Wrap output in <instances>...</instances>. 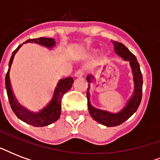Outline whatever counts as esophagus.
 Returning a JSON list of instances; mask_svg holds the SVG:
<instances>
[{"label":"esophagus","mask_w":160,"mask_h":160,"mask_svg":"<svg viewBox=\"0 0 160 160\" xmlns=\"http://www.w3.org/2000/svg\"><path fill=\"white\" fill-rule=\"evenodd\" d=\"M83 74H84V72H83L82 70H77L76 72L75 73V75H74V76L75 77H81L83 75Z\"/></svg>","instance_id":"34e87169"}]
</instances>
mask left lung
I'll use <instances>...</instances> for the list:
<instances>
[{
    "mask_svg": "<svg viewBox=\"0 0 160 160\" xmlns=\"http://www.w3.org/2000/svg\"><path fill=\"white\" fill-rule=\"evenodd\" d=\"M112 43L114 45V51L117 55L120 56L124 60L129 61L130 67L132 70L133 78H134V89L133 95L129 100H127L125 106L117 113H111V112L102 110L95 108L91 105L90 101V83L93 82V79L95 80V77L93 75H88L86 80L89 82L87 89V100H88V109L90 115L93 119L96 120L98 123L105 125L107 127L117 126L126 121L129 117H131L134 114L139 108L142 99V90H143V76L140 71L139 62L137 61L136 57L134 55L129 51V49L122 43H119L118 41H113Z\"/></svg>",
    "mask_w": 160,
    "mask_h": 160,
    "instance_id": "1",
    "label": "left lung"
}]
</instances>
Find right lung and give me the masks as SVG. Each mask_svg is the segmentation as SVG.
Returning <instances> with one entry per match:
<instances>
[{"instance_id": "add662e5", "label": "right lung", "mask_w": 160, "mask_h": 160, "mask_svg": "<svg viewBox=\"0 0 160 160\" xmlns=\"http://www.w3.org/2000/svg\"><path fill=\"white\" fill-rule=\"evenodd\" d=\"M28 42L39 44V45H41V46L47 47L49 49H52L55 45V39L45 38V37L30 39L24 43H28ZM23 44H21V46H19L13 51L11 60L9 61L8 71L6 75V89L9 102H10L11 109L15 114L21 120L35 127L47 126L59 119L60 115V110H61V99H62L63 95L71 88L74 80H73L72 77H67L59 80L56 85V87L54 90V94L51 100L39 112L31 111L22 106L18 102V100H16V98L14 95L13 91H12L11 80H10V70H11V65L13 62L14 56Z\"/></svg>"}]
</instances>
